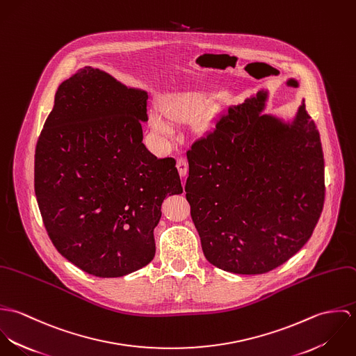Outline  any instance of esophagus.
Segmentation results:
<instances>
[{"instance_id": "34e87169", "label": "esophagus", "mask_w": 356, "mask_h": 356, "mask_svg": "<svg viewBox=\"0 0 356 356\" xmlns=\"http://www.w3.org/2000/svg\"><path fill=\"white\" fill-rule=\"evenodd\" d=\"M177 168H178L179 175H181L182 178H185L186 174H188V163H186V160H185V159H179V160L177 161Z\"/></svg>"}]
</instances>
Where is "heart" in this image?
Wrapping results in <instances>:
<instances>
[{
    "mask_svg": "<svg viewBox=\"0 0 356 356\" xmlns=\"http://www.w3.org/2000/svg\"><path fill=\"white\" fill-rule=\"evenodd\" d=\"M212 106V100L203 90H185L165 96L159 105V111L151 116L152 129L161 137H171L172 127L168 120L179 124H192L205 127L207 112Z\"/></svg>",
    "mask_w": 356,
    "mask_h": 356,
    "instance_id": "obj_1",
    "label": "heart"
}]
</instances>
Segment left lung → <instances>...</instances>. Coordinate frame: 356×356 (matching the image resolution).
I'll list each match as a JSON object with an SVG mask.
<instances>
[{"mask_svg": "<svg viewBox=\"0 0 356 356\" xmlns=\"http://www.w3.org/2000/svg\"><path fill=\"white\" fill-rule=\"evenodd\" d=\"M270 90L230 106L188 152L185 192L205 259L264 274L308 238L325 200L319 133L305 100L292 116L264 113Z\"/></svg>", "mask_w": 356, "mask_h": 356, "instance_id": "8db88e82", "label": "left lung"}]
</instances>
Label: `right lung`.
I'll return each instance as SVG.
<instances>
[{"instance_id":"1","label":"right lung","mask_w":356,"mask_h":356,"mask_svg":"<svg viewBox=\"0 0 356 356\" xmlns=\"http://www.w3.org/2000/svg\"><path fill=\"white\" fill-rule=\"evenodd\" d=\"M148 93L86 65L61 82L35 148L44 225L68 261L102 278L147 266L165 197L184 192L171 157L143 143Z\"/></svg>"}]
</instances>
